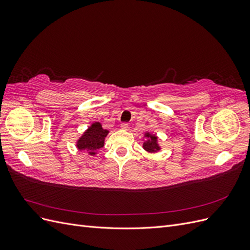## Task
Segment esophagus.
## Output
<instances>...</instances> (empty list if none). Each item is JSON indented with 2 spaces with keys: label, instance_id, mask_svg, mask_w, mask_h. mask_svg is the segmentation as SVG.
<instances>
[{
  "label": "esophagus",
  "instance_id": "obj_1",
  "mask_svg": "<svg viewBox=\"0 0 250 250\" xmlns=\"http://www.w3.org/2000/svg\"><path fill=\"white\" fill-rule=\"evenodd\" d=\"M120 127L122 128V129H124V130H127L128 129V124L127 123H122Z\"/></svg>",
  "mask_w": 250,
  "mask_h": 250
}]
</instances>
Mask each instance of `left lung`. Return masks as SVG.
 Wrapping results in <instances>:
<instances>
[{
  "label": "left lung",
  "instance_id": "left-lung-1",
  "mask_svg": "<svg viewBox=\"0 0 250 250\" xmlns=\"http://www.w3.org/2000/svg\"><path fill=\"white\" fill-rule=\"evenodd\" d=\"M143 149L146 150L148 153H157L162 150V146L158 143V137L156 133L146 131L143 139Z\"/></svg>",
  "mask_w": 250,
  "mask_h": 250
}]
</instances>
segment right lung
Returning a JSON list of instances; mask_svg holds the SVG:
<instances>
[{"label":"right lung","mask_w":250,"mask_h":250,"mask_svg":"<svg viewBox=\"0 0 250 250\" xmlns=\"http://www.w3.org/2000/svg\"><path fill=\"white\" fill-rule=\"evenodd\" d=\"M108 133L109 130L104 129L100 122H94L78 138L76 148L79 151H85L89 155H96L98 150L104 147L105 138Z\"/></svg>","instance_id":"1"}]
</instances>
